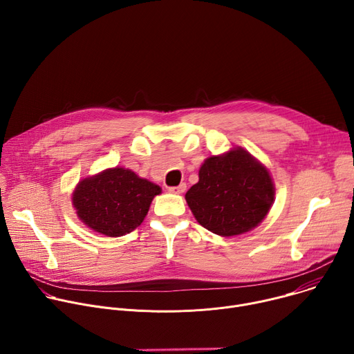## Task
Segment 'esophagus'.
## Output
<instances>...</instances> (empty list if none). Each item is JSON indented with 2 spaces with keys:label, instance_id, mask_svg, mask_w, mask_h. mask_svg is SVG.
<instances>
[{
  "label": "esophagus",
  "instance_id": "obj_1",
  "mask_svg": "<svg viewBox=\"0 0 354 354\" xmlns=\"http://www.w3.org/2000/svg\"><path fill=\"white\" fill-rule=\"evenodd\" d=\"M168 190H169L171 193L180 194V193H183V192L186 190V185H185V183H180V185H178V186H171V187H168Z\"/></svg>",
  "mask_w": 354,
  "mask_h": 354
}]
</instances>
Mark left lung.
<instances>
[{
	"instance_id": "left-lung-1",
	"label": "left lung",
	"mask_w": 354,
	"mask_h": 354,
	"mask_svg": "<svg viewBox=\"0 0 354 354\" xmlns=\"http://www.w3.org/2000/svg\"><path fill=\"white\" fill-rule=\"evenodd\" d=\"M185 197L200 225L232 236L262 223L273 203L274 186L268 169L236 148L207 158L198 171V182Z\"/></svg>"
}]
</instances>
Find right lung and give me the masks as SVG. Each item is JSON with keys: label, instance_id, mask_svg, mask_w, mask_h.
Here are the masks:
<instances>
[{"label": "right lung", "instance_id": "obj_1", "mask_svg": "<svg viewBox=\"0 0 354 354\" xmlns=\"http://www.w3.org/2000/svg\"><path fill=\"white\" fill-rule=\"evenodd\" d=\"M161 187L124 168H113L86 178L73 193L78 217L93 231L122 236L136 230Z\"/></svg>", "mask_w": 354, "mask_h": 354}]
</instances>
